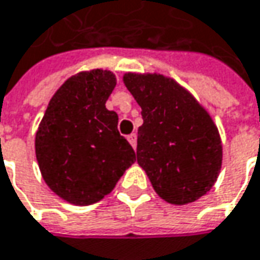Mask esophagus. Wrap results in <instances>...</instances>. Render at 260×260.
I'll return each mask as SVG.
<instances>
[{
    "label": "esophagus",
    "instance_id": "esophagus-1",
    "mask_svg": "<svg viewBox=\"0 0 260 260\" xmlns=\"http://www.w3.org/2000/svg\"><path fill=\"white\" fill-rule=\"evenodd\" d=\"M128 141H129V144L135 148L137 147V134L134 132V134H131V135H128Z\"/></svg>",
    "mask_w": 260,
    "mask_h": 260
}]
</instances>
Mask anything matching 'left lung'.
<instances>
[{
    "mask_svg": "<svg viewBox=\"0 0 260 260\" xmlns=\"http://www.w3.org/2000/svg\"><path fill=\"white\" fill-rule=\"evenodd\" d=\"M123 83L141 106L137 161L157 195L175 205L204 197L222 161L220 134L208 112L161 74L128 73Z\"/></svg>",
    "mask_w": 260,
    "mask_h": 260,
    "instance_id": "8db88e82",
    "label": "left lung"
}]
</instances>
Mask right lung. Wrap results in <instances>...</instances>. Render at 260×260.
I'll list each match as a JSON object with an SVG mask.
<instances>
[{"mask_svg": "<svg viewBox=\"0 0 260 260\" xmlns=\"http://www.w3.org/2000/svg\"><path fill=\"white\" fill-rule=\"evenodd\" d=\"M115 85V74L103 70L70 77L51 99L36 132L43 180L74 205L103 199L137 160L119 134L116 112L106 109Z\"/></svg>", "mask_w": 260, "mask_h": 260, "instance_id": "add662e5", "label": "right lung"}]
</instances>
